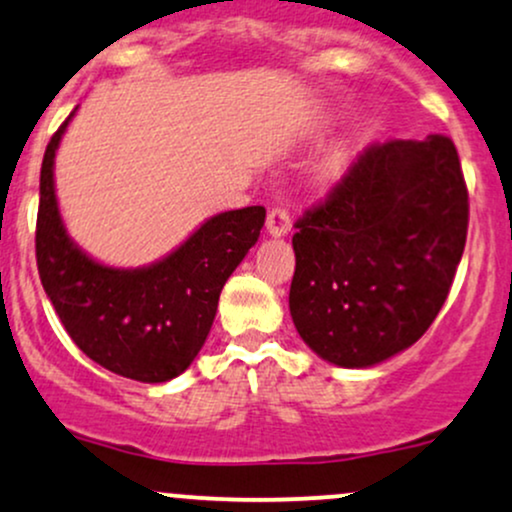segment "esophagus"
<instances>
[{
	"mask_svg": "<svg viewBox=\"0 0 512 512\" xmlns=\"http://www.w3.org/2000/svg\"><path fill=\"white\" fill-rule=\"evenodd\" d=\"M289 231H291L289 211L281 209V207L269 211V214H267V233H269V236L281 238V236H286Z\"/></svg>",
	"mask_w": 512,
	"mask_h": 512,
	"instance_id": "1",
	"label": "esophagus"
}]
</instances>
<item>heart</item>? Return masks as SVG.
<instances>
[{
    "label": "heart",
    "instance_id": "b5f03b06",
    "mask_svg": "<svg viewBox=\"0 0 512 512\" xmlns=\"http://www.w3.org/2000/svg\"><path fill=\"white\" fill-rule=\"evenodd\" d=\"M344 161H346V149L344 146H339V149H334L332 154V166H342Z\"/></svg>",
    "mask_w": 512,
    "mask_h": 512
}]
</instances>
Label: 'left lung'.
Masks as SVG:
<instances>
[{
    "instance_id": "left-lung-1",
    "label": "left lung",
    "mask_w": 512,
    "mask_h": 512,
    "mask_svg": "<svg viewBox=\"0 0 512 512\" xmlns=\"http://www.w3.org/2000/svg\"><path fill=\"white\" fill-rule=\"evenodd\" d=\"M469 197L452 139H390L296 221L289 308L317 356L368 368L419 342L462 260Z\"/></svg>"
}]
</instances>
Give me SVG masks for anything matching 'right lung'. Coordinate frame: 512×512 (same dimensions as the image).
Segmentation results:
<instances>
[{
	"label": "right lung",
	"mask_w": 512,
	"mask_h": 512,
	"mask_svg": "<svg viewBox=\"0 0 512 512\" xmlns=\"http://www.w3.org/2000/svg\"><path fill=\"white\" fill-rule=\"evenodd\" d=\"M74 113L52 134L40 168V281L64 330L91 361L139 383H166L185 373L207 342L223 284L257 243L267 211L211 216L149 267L96 262L69 238L55 195V154Z\"/></svg>",
	"instance_id": "add662e5"
}]
</instances>
